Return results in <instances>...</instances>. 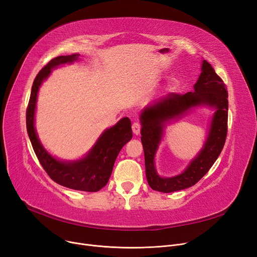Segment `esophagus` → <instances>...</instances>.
Returning a JSON list of instances; mask_svg holds the SVG:
<instances>
[{"instance_id":"1","label":"esophagus","mask_w":257,"mask_h":257,"mask_svg":"<svg viewBox=\"0 0 257 257\" xmlns=\"http://www.w3.org/2000/svg\"><path fill=\"white\" fill-rule=\"evenodd\" d=\"M132 131H133L134 134H136V136H139L140 132H141V124L140 123H133Z\"/></svg>"}]
</instances>
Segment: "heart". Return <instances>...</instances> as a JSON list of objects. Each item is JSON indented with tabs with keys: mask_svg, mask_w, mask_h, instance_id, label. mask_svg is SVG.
I'll use <instances>...</instances> for the list:
<instances>
[{
	"mask_svg": "<svg viewBox=\"0 0 257 257\" xmlns=\"http://www.w3.org/2000/svg\"><path fill=\"white\" fill-rule=\"evenodd\" d=\"M179 84H180V81H179L178 78H172L168 82L166 89L168 91H174V90H176L178 88Z\"/></svg>",
	"mask_w": 257,
	"mask_h": 257,
	"instance_id": "1",
	"label": "heart"
}]
</instances>
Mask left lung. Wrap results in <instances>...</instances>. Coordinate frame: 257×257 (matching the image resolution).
<instances>
[{
    "instance_id": "left-lung-1",
    "label": "left lung",
    "mask_w": 257,
    "mask_h": 257,
    "mask_svg": "<svg viewBox=\"0 0 257 257\" xmlns=\"http://www.w3.org/2000/svg\"><path fill=\"white\" fill-rule=\"evenodd\" d=\"M228 92L223 80L206 60L202 61L201 74L194 85V91L184 94L169 93L142 110V143L145 153L146 176L152 190L172 193L195 185L218 159L227 137ZM206 105L213 107L207 141L198 155L186 170L173 178H161L154 165L156 151L163 137L167 123L189 112L193 107Z\"/></svg>"
}]
</instances>
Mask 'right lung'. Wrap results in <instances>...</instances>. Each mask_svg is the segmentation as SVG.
Here are the masks:
<instances>
[{
	"label": "right lung",
	"instance_id": "add662e5",
	"mask_svg": "<svg viewBox=\"0 0 257 257\" xmlns=\"http://www.w3.org/2000/svg\"><path fill=\"white\" fill-rule=\"evenodd\" d=\"M79 54H73L53 58L37 74L27 108V131L40 165L52 180L72 190L98 192L109 180L114 161L121 148L132 139L129 117L120 118L114 126L106 129L89 152L78 160H60L52 156L40 143L35 130L36 101L40 85L50 76L53 69L65 63H73L79 59Z\"/></svg>",
	"mask_w": 257,
	"mask_h": 257
}]
</instances>
